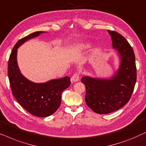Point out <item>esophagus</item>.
Listing matches in <instances>:
<instances>
[{
    "instance_id": "esophagus-1",
    "label": "esophagus",
    "mask_w": 146,
    "mask_h": 146,
    "mask_svg": "<svg viewBox=\"0 0 146 146\" xmlns=\"http://www.w3.org/2000/svg\"><path fill=\"white\" fill-rule=\"evenodd\" d=\"M80 77V73H75L73 74V75L72 76V77L71 78V82H76L77 81H79Z\"/></svg>"
}]
</instances>
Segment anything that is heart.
<instances>
[{
    "label": "heart",
    "instance_id": "b5f03b06",
    "mask_svg": "<svg viewBox=\"0 0 146 146\" xmlns=\"http://www.w3.org/2000/svg\"><path fill=\"white\" fill-rule=\"evenodd\" d=\"M89 47H90V44H89V43H87V42L81 43V44H79L77 46V50H86V49L89 48Z\"/></svg>",
    "mask_w": 146,
    "mask_h": 146
}]
</instances>
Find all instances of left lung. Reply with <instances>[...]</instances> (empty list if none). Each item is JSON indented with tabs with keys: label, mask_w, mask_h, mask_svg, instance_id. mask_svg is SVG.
<instances>
[{
	"label": "left lung",
	"mask_w": 146,
	"mask_h": 146,
	"mask_svg": "<svg viewBox=\"0 0 146 146\" xmlns=\"http://www.w3.org/2000/svg\"><path fill=\"white\" fill-rule=\"evenodd\" d=\"M112 46L120 57V68L110 79L83 77L81 82L86 87L87 105L97 114H108L128 103L136 82L137 74L134 50L124 36L108 30Z\"/></svg>",
	"instance_id": "obj_1"
}]
</instances>
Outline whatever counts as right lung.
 I'll use <instances>...</instances> for the list:
<instances>
[{
    "mask_svg": "<svg viewBox=\"0 0 146 146\" xmlns=\"http://www.w3.org/2000/svg\"><path fill=\"white\" fill-rule=\"evenodd\" d=\"M44 32H36L20 39L10 55L8 75L13 96L24 109L34 116L47 117L58 109L61 102V93L71 84L70 77L53 79L44 83H35L22 75L18 68L17 49L30 39Z\"/></svg>",
    "mask_w": 146,
    "mask_h": 146,
    "instance_id": "obj_1",
    "label": "right lung"
}]
</instances>
